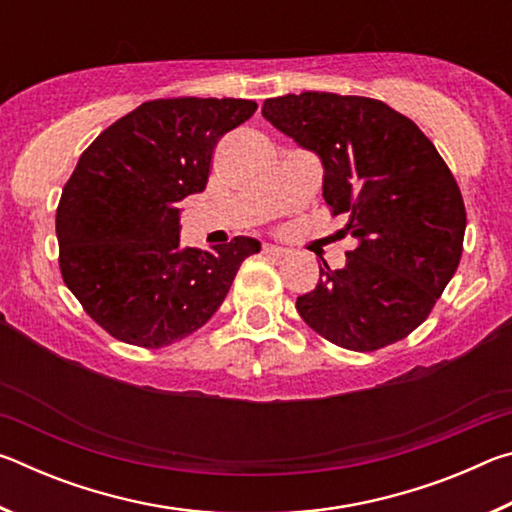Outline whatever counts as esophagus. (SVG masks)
<instances>
[{"label":"esophagus","mask_w":512,"mask_h":512,"mask_svg":"<svg viewBox=\"0 0 512 512\" xmlns=\"http://www.w3.org/2000/svg\"><path fill=\"white\" fill-rule=\"evenodd\" d=\"M262 253L264 255H268V257H287L289 255V250L287 248H280V246H264L262 248Z\"/></svg>","instance_id":"34e87169"}]
</instances>
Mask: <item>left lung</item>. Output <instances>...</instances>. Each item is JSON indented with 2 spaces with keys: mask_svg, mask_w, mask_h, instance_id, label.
I'll use <instances>...</instances> for the list:
<instances>
[{
  "mask_svg": "<svg viewBox=\"0 0 512 512\" xmlns=\"http://www.w3.org/2000/svg\"><path fill=\"white\" fill-rule=\"evenodd\" d=\"M262 115L314 151L332 216L359 241L343 268L320 266L296 302L323 339L375 352L420 327L463 255L465 203L436 146L409 117L368 97L302 92L266 99Z\"/></svg>",
  "mask_w": 512,
  "mask_h": 512,
  "instance_id": "left-lung-1",
  "label": "left lung"
}]
</instances>
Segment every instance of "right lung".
Returning a JSON list of instances; mask_svg holds the SVG:
<instances>
[{
	"instance_id": "add662e5",
	"label": "right lung",
	"mask_w": 512,
	"mask_h": 512,
	"mask_svg": "<svg viewBox=\"0 0 512 512\" xmlns=\"http://www.w3.org/2000/svg\"><path fill=\"white\" fill-rule=\"evenodd\" d=\"M248 99H155L108 126L63 187L58 264L85 314L117 341L164 348L203 327L259 241L180 246L178 205L203 192L225 133Z\"/></svg>"
}]
</instances>
